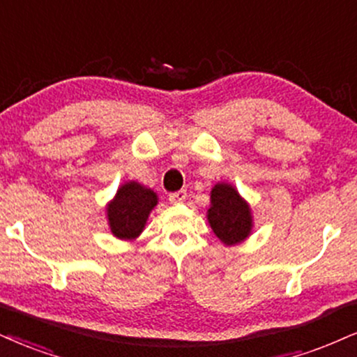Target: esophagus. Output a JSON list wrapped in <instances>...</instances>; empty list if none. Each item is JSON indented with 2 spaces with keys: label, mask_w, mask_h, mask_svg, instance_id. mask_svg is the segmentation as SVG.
Instances as JSON below:
<instances>
[{
  "label": "esophagus",
  "mask_w": 357,
  "mask_h": 357,
  "mask_svg": "<svg viewBox=\"0 0 357 357\" xmlns=\"http://www.w3.org/2000/svg\"><path fill=\"white\" fill-rule=\"evenodd\" d=\"M185 197H187V190L172 192V193H169V202L170 204H180L182 200H185Z\"/></svg>",
  "instance_id": "1"
}]
</instances>
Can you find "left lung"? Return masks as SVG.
I'll list each match as a JSON object with an SVG mask.
<instances>
[{"label":"left lung","mask_w":357,"mask_h":357,"mask_svg":"<svg viewBox=\"0 0 357 357\" xmlns=\"http://www.w3.org/2000/svg\"><path fill=\"white\" fill-rule=\"evenodd\" d=\"M208 222L215 235L223 243L235 245L248 236L252 228V215L248 205L241 200L235 188L227 183H218L212 190Z\"/></svg>","instance_id":"1"}]
</instances>
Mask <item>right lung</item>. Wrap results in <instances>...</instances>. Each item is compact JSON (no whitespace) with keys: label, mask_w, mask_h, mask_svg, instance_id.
Segmentation results:
<instances>
[{"label":"right lung","mask_w":357,"mask_h":357,"mask_svg":"<svg viewBox=\"0 0 357 357\" xmlns=\"http://www.w3.org/2000/svg\"><path fill=\"white\" fill-rule=\"evenodd\" d=\"M157 205V195L137 182L119 188L116 199L107 208L109 225L117 238H135L147 222L149 213Z\"/></svg>","instance_id":"1"}]
</instances>
